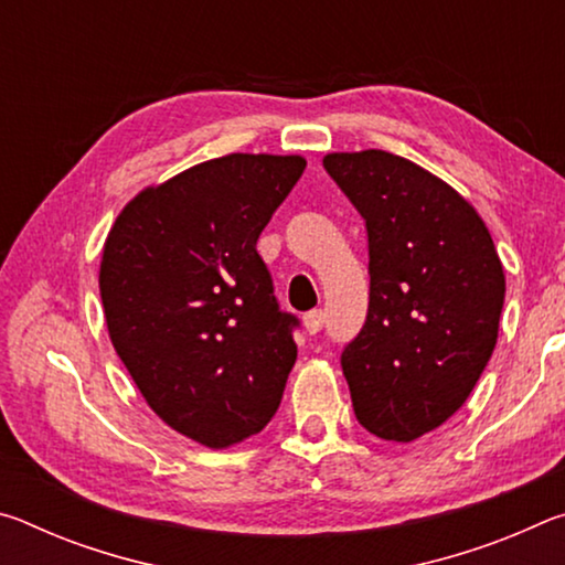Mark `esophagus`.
I'll return each mask as SVG.
<instances>
[{"label": "esophagus", "mask_w": 565, "mask_h": 565, "mask_svg": "<svg viewBox=\"0 0 565 565\" xmlns=\"http://www.w3.org/2000/svg\"><path fill=\"white\" fill-rule=\"evenodd\" d=\"M303 327L309 333H319L323 327V311L321 309H313L309 313H303Z\"/></svg>", "instance_id": "obj_1"}]
</instances>
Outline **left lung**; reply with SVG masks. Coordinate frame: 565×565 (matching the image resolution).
<instances>
[{
	"label": "left lung",
	"mask_w": 565,
	"mask_h": 565,
	"mask_svg": "<svg viewBox=\"0 0 565 565\" xmlns=\"http://www.w3.org/2000/svg\"><path fill=\"white\" fill-rule=\"evenodd\" d=\"M323 167L366 222L369 313L341 353L359 424L408 444L451 418L489 363L503 264L471 202L381 149L333 151Z\"/></svg>",
	"instance_id": "left-lung-1"
}]
</instances>
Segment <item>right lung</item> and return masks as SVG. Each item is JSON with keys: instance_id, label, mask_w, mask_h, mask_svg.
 Wrapping results in <instances>:
<instances>
[{"instance_id": "1", "label": "right lung", "mask_w": 565, "mask_h": 565, "mask_svg": "<svg viewBox=\"0 0 565 565\" xmlns=\"http://www.w3.org/2000/svg\"><path fill=\"white\" fill-rule=\"evenodd\" d=\"M299 154H226L141 189L104 242L109 339L149 408L228 448L259 434L296 361L256 242L303 174Z\"/></svg>"}]
</instances>
